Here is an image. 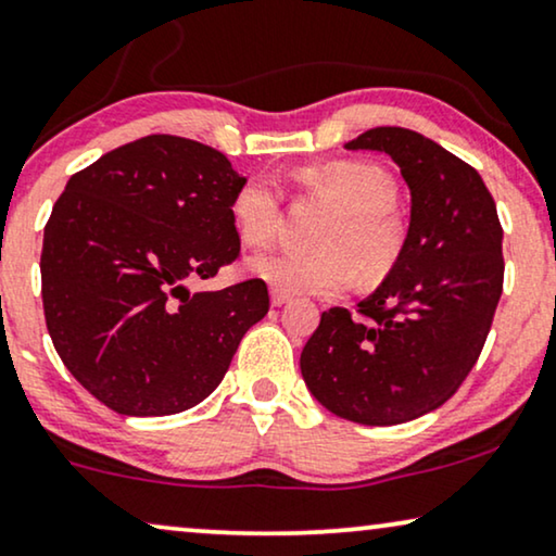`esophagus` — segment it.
<instances>
[{"mask_svg":"<svg viewBox=\"0 0 556 556\" xmlns=\"http://www.w3.org/2000/svg\"><path fill=\"white\" fill-rule=\"evenodd\" d=\"M285 302H290V292H282V290H271V305H274V307L285 305Z\"/></svg>","mask_w":556,"mask_h":556,"instance_id":"1","label":"esophagus"}]
</instances>
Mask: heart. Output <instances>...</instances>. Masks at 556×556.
Instances as JSON below:
<instances>
[{
    "label": "heart",
    "mask_w": 556,
    "mask_h": 556,
    "mask_svg": "<svg viewBox=\"0 0 556 556\" xmlns=\"http://www.w3.org/2000/svg\"><path fill=\"white\" fill-rule=\"evenodd\" d=\"M307 194L333 210L315 254L269 251L251 258L254 277L282 292L336 294L362 282L377 285L397 269L407 230L395 213L397 185L384 168L364 161H330L298 174ZM230 217L245 245H266L282 220V197L269 177H249L230 200Z\"/></svg>",
    "instance_id": "obj_1"
}]
</instances>
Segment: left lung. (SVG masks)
I'll list each match as a JSON object with an SVG mask.
<instances>
[{"label": "left lung", "instance_id": "8db88e82", "mask_svg": "<svg viewBox=\"0 0 556 556\" xmlns=\"http://www.w3.org/2000/svg\"><path fill=\"white\" fill-rule=\"evenodd\" d=\"M346 149L384 151L410 187L405 254L356 315L330 307L300 369L336 416L395 426L444 405L480 359L503 294V226L477 168L407 128Z\"/></svg>", "mask_w": 556, "mask_h": 556}]
</instances>
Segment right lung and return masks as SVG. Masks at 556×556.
<instances>
[{"mask_svg": "<svg viewBox=\"0 0 556 556\" xmlns=\"http://www.w3.org/2000/svg\"><path fill=\"white\" fill-rule=\"evenodd\" d=\"M226 153L146 136L76 172L46 223L40 279L66 369L121 416H172L226 377L269 313L264 279L189 292L241 256Z\"/></svg>", "mask_w": 556, "mask_h": 556, "instance_id": "obj_1", "label": "right lung"}]
</instances>
